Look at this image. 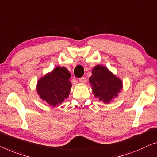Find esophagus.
<instances>
[{"label":"esophagus","mask_w":157,"mask_h":157,"mask_svg":"<svg viewBox=\"0 0 157 157\" xmlns=\"http://www.w3.org/2000/svg\"><path fill=\"white\" fill-rule=\"evenodd\" d=\"M79 81L82 83H85L86 81H87V79H86L85 77H82V78H80L79 79Z\"/></svg>","instance_id":"obj_1"}]
</instances>
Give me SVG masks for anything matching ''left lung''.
Wrapping results in <instances>:
<instances>
[{
    "mask_svg": "<svg viewBox=\"0 0 157 157\" xmlns=\"http://www.w3.org/2000/svg\"><path fill=\"white\" fill-rule=\"evenodd\" d=\"M92 92L105 104H109L122 90V81L105 66L96 65L89 78Z\"/></svg>",
    "mask_w": 157,
    "mask_h": 157,
    "instance_id": "obj_1",
    "label": "left lung"
}]
</instances>
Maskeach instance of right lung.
I'll list each match as a JSON object with an SVG mask.
<instances>
[{
	"mask_svg": "<svg viewBox=\"0 0 157 157\" xmlns=\"http://www.w3.org/2000/svg\"><path fill=\"white\" fill-rule=\"evenodd\" d=\"M70 73L65 67H56L39 79L37 92L43 101L52 107L59 106L69 96L72 84Z\"/></svg>",
	"mask_w": 157,
	"mask_h": 157,
	"instance_id": "add662e5",
	"label": "right lung"
}]
</instances>
